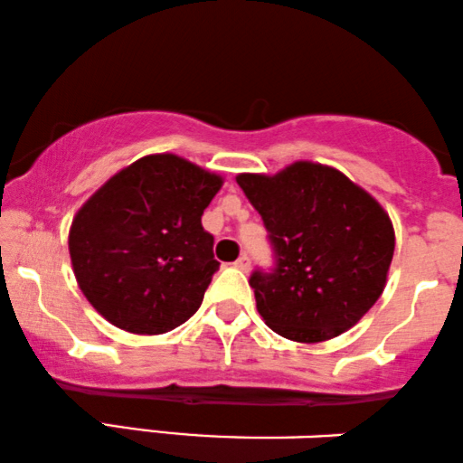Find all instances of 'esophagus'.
<instances>
[{
    "instance_id": "obj_1",
    "label": "esophagus",
    "mask_w": 463,
    "mask_h": 463,
    "mask_svg": "<svg viewBox=\"0 0 463 463\" xmlns=\"http://www.w3.org/2000/svg\"><path fill=\"white\" fill-rule=\"evenodd\" d=\"M233 266H236L238 270H242V273H247V270L251 269V260H249V255H241V258L233 262Z\"/></svg>"
}]
</instances>
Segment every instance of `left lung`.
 <instances>
[{
  "instance_id": "left-lung-1",
  "label": "left lung",
  "mask_w": 463,
  "mask_h": 463,
  "mask_svg": "<svg viewBox=\"0 0 463 463\" xmlns=\"http://www.w3.org/2000/svg\"><path fill=\"white\" fill-rule=\"evenodd\" d=\"M238 186L262 216L275 266L253 270L260 317L295 342L345 334L382 297L394 255L390 216L331 166L295 162L277 175L242 173Z\"/></svg>"
}]
</instances>
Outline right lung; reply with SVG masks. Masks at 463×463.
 <instances>
[{"mask_svg":"<svg viewBox=\"0 0 463 463\" xmlns=\"http://www.w3.org/2000/svg\"><path fill=\"white\" fill-rule=\"evenodd\" d=\"M221 186L214 173L156 154L81 205L69 232L71 264L80 290L114 327L166 334L197 312L219 270L201 216Z\"/></svg>","mask_w":463,"mask_h":463,"instance_id":"right-lung-1","label":"right lung"}]
</instances>
